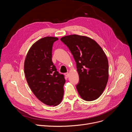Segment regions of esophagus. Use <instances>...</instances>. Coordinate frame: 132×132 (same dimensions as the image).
I'll list each match as a JSON object with an SVG mask.
<instances>
[{
    "label": "esophagus",
    "mask_w": 132,
    "mask_h": 132,
    "mask_svg": "<svg viewBox=\"0 0 132 132\" xmlns=\"http://www.w3.org/2000/svg\"><path fill=\"white\" fill-rule=\"evenodd\" d=\"M65 76L66 77H68V76H69V73H68V72H66V73H65Z\"/></svg>",
    "instance_id": "1"
}]
</instances>
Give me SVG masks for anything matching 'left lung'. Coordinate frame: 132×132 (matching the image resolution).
<instances>
[{"mask_svg":"<svg viewBox=\"0 0 132 132\" xmlns=\"http://www.w3.org/2000/svg\"><path fill=\"white\" fill-rule=\"evenodd\" d=\"M76 62L79 80L76 88L81 98L91 101L97 99L106 87L109 78L107 57L93 40L76 34L61 39Z\"/></svg>","mask_w":132,"mask_h":132,"instance_id":"obj_1","label":"left lung"}]
</instances>
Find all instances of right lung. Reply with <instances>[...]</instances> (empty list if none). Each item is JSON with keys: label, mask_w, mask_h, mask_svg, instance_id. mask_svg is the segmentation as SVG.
<instances>
[{"label": "right lung", "mask_w": 132, "mask_h": 132, "mask_svg": "<svg viewBox=\"0 0 132 132\" xmlns=\"http://www.w3.org/2000/svg\"><path fill=\"white\" fill-rule=\"evenodd\" d=\"M57 37L47 36L30 48L24 65L27 82L36 98L48 105L59 104L64 95V75L60 73L52 60L53 43Z\"/></svg>", "instance_id": "add662e5"}]
</instances>
